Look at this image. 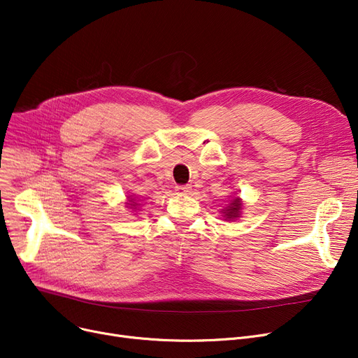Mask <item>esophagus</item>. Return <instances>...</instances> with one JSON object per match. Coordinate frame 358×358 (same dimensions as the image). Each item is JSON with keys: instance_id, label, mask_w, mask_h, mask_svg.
Listing matches in <instances>:
<instances>
[{"instance_id": "obj_1", "label": "esophagus", "mask_w": 358, "mask_h": 358, "mask_svg": "<svg viewBox=\"0 0 358 358\" xmlns=\"http://www.w3.org/2000/svg\"><path fill=\"white\" fill-rule=\"evenodd\" d=\"M176 190L180 193V194H185L189 193L192 190V185L190 184H185V185H177Z\"/></svg>"}]
</instances>
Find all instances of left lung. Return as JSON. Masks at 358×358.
Returning a JSON list of instances; mask_svg holds the SVG:
<instances>
[{"mask_svg":"<svg viewBox=\"0 0 358 358\" xmlns=\"http://www.w3.org/2000/svg\"><path fill=\"white\" fill-rule=\"evenodd\" d=\"M241 201H239V199H235L228 208H227V210H224L223 213H227V217L228 219H236V217H239V209H241Z\"/></svg>","mask_w":358,"mask_h":358,"instance_id":"8db88e82","label":"left lung"}]
</instances>
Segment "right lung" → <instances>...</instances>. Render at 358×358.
I'll return each mask as SVG.
<instances>
[{
	"instance_id": "1",
	"label": "right lung",
	"mask_w": 358,
	"mask_h": 358,
	"mask_svg": "<svg viewBox=\"0 0 358 358\" xmlns=\"http://www.w3.org/2000/svg\"><path fill=\"white\" fill-rule=\"evenodd\" d=\"M129 201H134V200H129ZM130 206H131V208H136V206H138V203H130Z\"/></svg>"
}]
</instances>
